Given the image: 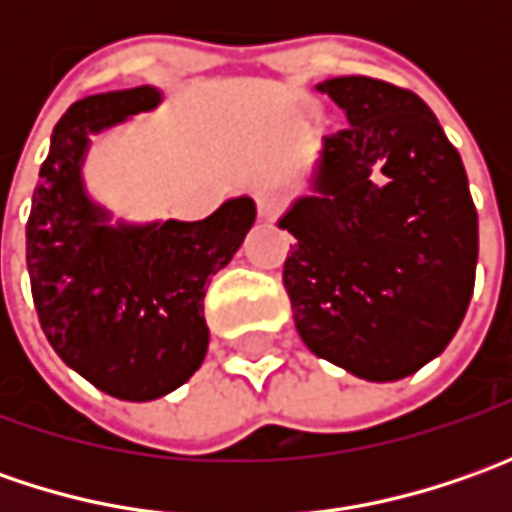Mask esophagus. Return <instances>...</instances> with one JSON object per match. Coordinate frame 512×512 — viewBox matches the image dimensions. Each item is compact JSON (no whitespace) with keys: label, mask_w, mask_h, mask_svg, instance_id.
<instances>
[{"label":"esophagus","mask_w":512,"mask_h":512,"mask_svg":"<svg viewBox=\"0 0 512 512\" xmlns=\"http://www.w3.org/2000/svg\"><path fill=\"white\" fill-rule=\"evenodd\" d=\"M285 205V196L279 190H259L256 193V210H259V219L262 222H273Z\"/></svg>","instance_id":"esophagus-1"}]
</instances>
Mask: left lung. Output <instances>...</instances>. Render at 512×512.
<instances>
[{
  "label": "left lung",
  "instance_id": "1",
  "mask_svg": "<svg viewBox=\"0 0 512 512\" xmlns=\"http://www.w3.org/2000/svg\"><path fill=\"white\" fill-rule=\"evenodd\" d=\"M316 88L350 128L325 136L279 227L293 233L285 290L302 342L367 382L436 359L462 325L479 259V216L462 156L413 90L370 76Z\"/></svg>",
  "mask_w": 512,
  "mask_h": 512
}]
</instances>
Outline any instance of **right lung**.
Listing matches in <instances>:
<instances>
[{"label": "right lung", "mask_w": 512, "mask_h": 512, "mask_svg": "<svg viewBox=\"0 0 512 512\" xmlns=\"http://www.w3.org/2000/svg\"><path fill=\"white\" fill-rule=\"evenodd\" d=\"M153 85L73 102L50 136L28 219L39 325L59 359L125 402L168 396L202 367L205 293L256 222L250 196L202 222L110 225L82 182L90 136L153 110Z\"/></svg>", "instance_id": "1"}]
</instances>
